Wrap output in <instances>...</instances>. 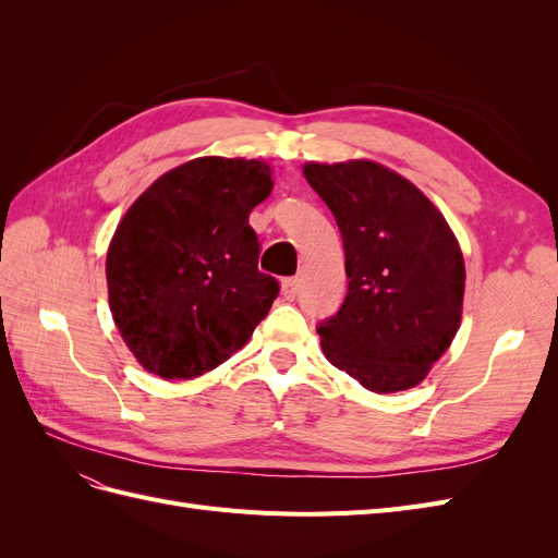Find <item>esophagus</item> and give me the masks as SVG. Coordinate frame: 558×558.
I'll list each match as a JSON object with an SVG mask.
<instances>
[{"instance_id": "obj_1", "label": "esophagus", "mask_w": 558, "mask_h": 558, "mask_svg": "<svg viewBox=\"0 0 558 558\" xmlns=\"http://www.w3.org/2000/svg\"><path fill=\"white\" fill-rule=\"evenodd\" d=\"M300 293V281L295 277L289 279H281V295L286 300H295V295Z\"/></svg>"}]
</instances>
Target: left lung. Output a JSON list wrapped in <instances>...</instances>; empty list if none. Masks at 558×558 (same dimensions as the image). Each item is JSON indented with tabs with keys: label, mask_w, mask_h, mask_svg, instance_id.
I'll return each mask as SVG.
<instances>
[{
	"label": "left lung",
	"mask_w": 558,
	"mask_h": 558,
	"mask_svg": "<svg viewBox=\"0 0 558 558\" xmlns=\"http://www.w3.org/2000/svg\"><path fill=\"white\" fill-rule=\"evenodd\" d=\"M305 177L342 232L349 277L340 312L316 328L326 359L367 391L416 386L461 326L459 242L433 202L384 165L307 162Z\"/></svg>",
	"instance_id": "8db88e82"
}]
</instances>
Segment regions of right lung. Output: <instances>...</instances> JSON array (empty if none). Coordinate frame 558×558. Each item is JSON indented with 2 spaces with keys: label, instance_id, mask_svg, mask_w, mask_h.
Segmentation results:
<instances>
[{
  "label": "right lung",
  "instance_id": "add662e5",
  "mask_svg": "<svg viewBox=\"0 0 558 558\" xmlns=\"http://www.w3.org/2000/svg\"><path fill=\"white\" fill-rule=\"evenodd\" d=\"M260 160L195 158L134 199L107 253L109 305L148 373L193 379L240 351L279 295L258 269L251 209L272 193Z\"/></svg>",
  "mask_w": 558,
  "mask_h": 558
}]
</instances>
